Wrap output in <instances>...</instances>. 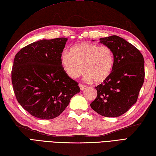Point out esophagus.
I'll return each mask as SVG.
<instances>
[{
    "mask_svg": "<svg viewBox=\"0 0 156 156\" xmlns=\"http://www.w3.org/2000/svg\"><path fill=\"white\" fill-rule=\"evenodd\" d=\"M79 87H80V88L81 89V90H84V88L86 87H85V85H84V84H79Z\"/></svg>",
    "mask_w": 156,
    "mask_h": 156,
    "instance_id": "1",
    "label": "esophagus"
}]
</instances>
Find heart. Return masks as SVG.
<instances>
[{
  "label": "heart",
  "instance_id": "heart-1",
  "mask_svg": "<svg viewBox=\"0 0 156 156\" xmlns=\"http://www.w3.org/2000/svg\"><path fill=\"white\" fill-rule=\"evenodd\" d=\"M60 62L69 78L79 77L84 70L85 80L100 84L107 80L111 74L114 54L108 46L82 42L72 46L69 52L63 51Z\"/></svg>",
  "mask_w": 156,
  "mask_h": 156
}]
</instances>
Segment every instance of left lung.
<instances>
[{"label": "left lung", "instance_id": "obj_1", "mask_svg": "<svg viewBox=\"0 0 156 156\" xmlns=\"http://www.w3.org/2000/svg\"><path fill=\"white\" fill-rule=\"evenodd\" d=\"M100 42L111 48L114 65L107 80L95 87L97 97L90 107L104 117H119L137 101L144 82V58L137 48L119 36L101 38Z\"/></svg>", "mask_w": 156, "mask_h": 156}]
</instances>
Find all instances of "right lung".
I'll use <instances>...</instances> for the list:
<instances>
[{
  "label": "right lung",
  "mask_w": 156,
  "mask_h": 156,
  "mask_svg": "<svg viewBox=\"0 0 156 156\" xmlns=\"http://www.w3.org/2000/svg\"><path fill=\"white\" fill-rule=\"evenodd\" d=\"M67 40L59 37L32 43L15 57L11 80L16 98L37 118L57 117L80 91L78 82L66 74L60 62Z\"/></svg>",
  "instance_id": "right-lung-1"
}]
</instances>
